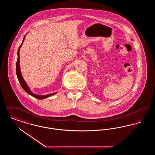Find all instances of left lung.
<instances>
[{"label": "left lung", "mask_w": 155, "mask_h": 155, "mask_svg": "<svg viewBox=\"0 0 155 155\" xmlns=\"http://www.w3.org/2000/svg\"><path fill=\"white\" fill-rule=\"evenodd\" d=\"M131 40H132V39H131Z\"/></svg>", "instance_id": "1"}]
</instances>
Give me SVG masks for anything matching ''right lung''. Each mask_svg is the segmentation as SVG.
I'll return each instance as SVG.
<instances>
[{
  "label": "right lung",
  "instance_id": "right-lung-1",
  "mask_svg": "<svg viewBox=\"0 0 155 155\" xmlns=\"http://www.w3.org/2000/svg\"><path fill=\"white\" fill-rule=\"evenodd\" d=\"M26 36V35L24 36V38H23V40H22V43L20 45V47L18 48V52H17V63H16V74H17V78H18V81L20 84V85H21L22 88L24 89V90L28 94L30 95H31L37 99H45L46 97H48L49 96H52L58 93V92H54V93H52V94H48V95H37L35 94L33 92H32L31 91V89L30 88L28 87V86L27 85L26 82L24 81L23 77H22V75H21V71H20V54H19V52H20V49L22 46V44L24 41V39H25V37Z\"/></svg>",
  "mask_w": 155,
  "mask_h": 155
}]
</instances>
